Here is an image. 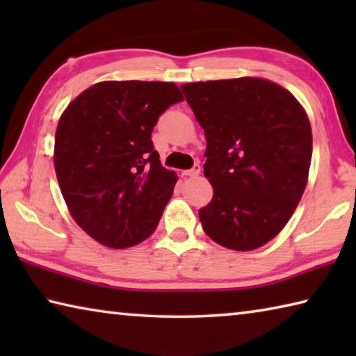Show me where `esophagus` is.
Segmentation results:
<instances>
[{"mask_svg": "<svg viewBox=\"0 0 356 356\" xmlns=\"http://www.w3.org/2000/svg\"><path fill=\"white\" fill-rule=\"evenodd\" d=\"M200 172H201V166L200 165H195L191 168V170H188V171H184V176H190V177H195V176H200Z\"/></svg>", "mask_w": 356, "mask_h": 356, "instance_id": "esophagus-1", "label": "esophagus"}]
</instances>
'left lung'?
<instances>
[{
	"mask_svg": "<svg viewBox=\"0 0 356 356\" xmlns=\"http://www.w3.org/2000/svg\"><path fill=\"white\" fill-rule=\"evenodd\" d=\"M182 91L206 134L200 210L213 242L251 251L280 234L301 200L312 155L309 119L293 95L261 78L197 81Z\"/></svg>",
	"mask_w": 356,
	"mask_h": 356,
	"instance_id": "1",
	"label": "left lung"
}]
</instances>
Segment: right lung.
Listing matches in <instances>:
<instances>
[{"label": "right lung", "instance_id": "right-lung-1", "mask_svg": "<svg viewBox=\"0 0 356 356\" xmlns=\"http://www.w3.org/2000/svg\"><path fill=\"white\" fill-rule=\"evenodd\" d=\"M184 100L174 83L104 81L65 108L55 136V171L70 215L110 248L146 240L177 176L160 163L152 130Z\"/></svg>", "mask_w": 356, "mask_h": 356}]
</instances>
